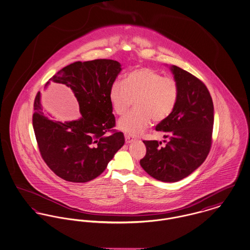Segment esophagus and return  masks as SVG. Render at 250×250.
Listing matches in <instances>:
<instances>
[{
	"mask_svg": "<svg viewBox=\"0 0 250 250\" xmlns=\"http://www.w3.org/2000/svg\"><path fill=\"white\" fill-rule=\"evenodd\" d=\"M135 139L133 138V137H132L131 135H125V141H126V143L127 144H129V143H132V142H133Z\"/></svg>",
	"mask_w": 250,
	"mask_h": 250,
	"instance_id": "1",
	"label": "esophagus"
}]
</instances>
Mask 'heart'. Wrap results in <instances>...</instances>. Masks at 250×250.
<instances>
[{"label":"heart","instance_id":"obj_1","mask_svg":"<svg viewBox=\"0 0 250 250\" xmlns=\"http://www.w3.org/2000/svg\"><path fill=\"white\" fill-rule=\"evenodd\" d=\"M179 84L150 68H137L126 75L124 84L117 82L110 88L109 99L115 113H127L134 101V110L118 120L117 128L136 136L151 123L165 120L173 112L178 98Z\"/></svg>","mask_w":250,"mask_h":250}]
</instances>
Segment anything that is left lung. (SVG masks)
<instances>
[{"instance_id": "1", "label": "left lung", "mask_w": 250, "mask_h": 250, "mask_svg": "<svg viewBox=\"0 0 250 250\" xmlns=\"http://www.w3.org/2000/svg\"><path fill=\"white\" fill-rule=\"evenodd\" d=\"M169 69L179 84V98L171 115L155 128L168 139L163 146L156 140H144L147 152L140 165L154 179L171 183L191 174L206 160L211 146L214 108L200 80L180 67Z\"/></svg>"}]
</instances>
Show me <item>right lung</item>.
<instances>
[{
    "label": "right lung",
    "instance_id": "add662e5",
    "mask_svg": "<svg viewBox=\"0 0 250 250\" xmlns=\"http://www.w3.org/2000/svg\"><path fill=\"white\" fill-rule=\"evenodd\" d=\"M121 70L113 60L76 62L46 83L45 87L53 82L72 90L80 106L77 120L54 119L37 94L32 119L36 139L42 159L61 178L74 183L97 178L124 145L121 132L106 134L116 125L109 92Z\"/></svg>",
    "mask_w": 250,
    "mask_h": 250
}]
</instances>
